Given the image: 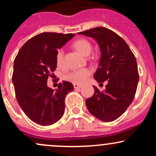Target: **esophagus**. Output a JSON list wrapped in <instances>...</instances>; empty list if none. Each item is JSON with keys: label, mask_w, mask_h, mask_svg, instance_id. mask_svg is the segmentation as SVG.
Segmentation results:
<instances>
[{"label": "esophagus", "mask_w": 156, "mask_h": 156, "mask_svg": "<svg viewBox=\"0 0 156 156\" xmlns=\"http://www.w3.org/2000/svg\"><path fill=\"white\" fill-rule=\"evenodd\" d=\"M73 86H74V88L76 89H79L82 87L81 86L78 85V84H77V83H74V84H73Z\"/></svg>", "instance_id": "esophagus-1"}]
</instances>
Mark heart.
Returning <instances> with one entry per match:
<instances>
[{"mask_svg": "<svg viewBox=\"0 0 156 156\" xmlns=\"http://www.w3.org/2000/svg\"><path fill=\"white\" fill-rule=\"evenodd\" d=\"M73 48L82 55L87 56L90 54L92 45L89 40L86 39H79L75 41L73 44ZM55 62L58 67H62L64 65V52L62 49L58 50L55 55ZM91 70L88 68L79 69L69 73L67 76V79L74 83L82 84L90 76Z\"/></svg>", "mask_w": 156, "mask_h": 156, "instance_id": "b5f03b06", "label": "heart"}]
</instances>
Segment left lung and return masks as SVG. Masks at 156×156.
I'll return each instance as SVG.
<instances>
[{"label": "left lung", "mask_w": 156, "mask_h": 156, "mask_svg": "<svg viewBox=\"0 0 156 156\" xmlns=\"http://www.w3.org/2000/svg\"><path fill=\"white\" fill-rule=\"evenodd\" d=\"M78 34L97 41L101 53L94 78L98 83L108 82L103 92L93 87L94 94L86 101L87 108L100 120H115L128 108L136 92L139 76L135 55L124 39L104 27Z\"/></svg>", "instance_id": "obj_1"}]
</instances>
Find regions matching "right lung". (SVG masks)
<instances>
[{
    "instance_id": "1",
    "label": "right lung",
    "mask_w": 156,
    "mask_h": 156,
    "mask_svg": "<svg viewBox=\"0 0 156 156\" xmlns=\"http://www.w3.org/2000/svg\"><path fill=\"white\" fill-rule=\"evenodd\" d=\"M74 36L41 33L28 39L16 56L12 74L16 98L23 112L37 124L51 125L64 115V99L73 85L63 81L54 90L48 87L47 80L54 76L58 49Z\"/></svg>"
}]
</instances>
